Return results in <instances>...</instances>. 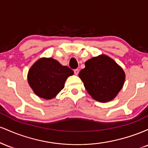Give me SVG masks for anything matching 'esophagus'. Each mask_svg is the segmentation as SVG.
Listing matches in <instances>:
<instances>
[{
    "mask_svg": "<svg viewBox=\"0 0 148 148\" xmlns=\"http://www.w3.org/2000/svg\"><path fill=\"white\" fill-rule=\"evenodd\" d=\"M79 70L78 69H74V74H76V75H77V74H79Z\"/></svg>",
    "mask_w": 148,
    "mask_h": 148,
    "instance_id": "esophagus-1",
    "label": "esophagus"
}]
</instances>
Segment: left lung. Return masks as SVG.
Here are the masks:
<instances>
[{"instance_id": "left-lung-1", "label": "left lung", "mask_w": 148, "mask_h": 148, "mask_svg": "<svg viewBox=\"0 0 148 148\" xmlns=\"http://www.w3.org/2000/svg\"><path fill=\"white\" fill-rule=\"evenodd\" d=\"M85 65L79 76L92 97L101 102L114 99L125 82L123 69L105 55L92 58Z\"/></svg>"}]
</instances>
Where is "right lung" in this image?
<instances>
[{"mask_svg":"<svg viewBox=\"0 0 148 148\" xmlns=\"http://www.w3.org/2000/svg\"><path fill=\"white\" fill-rule=\"evenodd\" d=\"M74 72L53 58H41L30 67L28 81L34 92L46 99L53 98L63 89L64 82Z\"/></svg>","mask_w":148,"mask_h":148,"instance_id":"obj_1","label":"right lung"}]
</instances>
